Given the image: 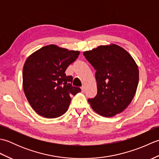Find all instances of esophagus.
I'll use <instances>...</instances> for the list:
<instances>
[{
	"label": "esophagus",
	"mask_w": 159,
	"mask_h": 159,
	"mask_svg": "<svg viewBox=\"0 0 159 159\" xmlns=\"http://www.w3.org/2000/svg\"><path fill=\"white\" fill-rule=\"evenodd\" d=\"M81 90H82V92H85V86H82V87H81Z\"/></svg>",
	"instance_id": "34e87169"
}]
</instances>
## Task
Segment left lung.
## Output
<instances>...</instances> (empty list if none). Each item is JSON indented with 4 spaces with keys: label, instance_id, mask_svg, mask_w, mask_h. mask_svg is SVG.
I'll return each instance as SVG.
<instances>
[{
    "label": "left lung",
    "instance_id": "8db88e82",
    "mask_svg": "<svg viewBox=\"0 0 159 159\" xmlns=\"http://www.w3.org/2000/svg\"><path fill=\"white\" fill-rule=\"evenodd\" d=\"M83 55L96 70L98 93L88 99L92 109L107 117L122 112L133 100L139 83L135 61L115 43L99 46Z\"/></svg>",
    "mask_w": 159,
    "mask_h": 159
}]
</instances>
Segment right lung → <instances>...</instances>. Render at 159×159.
<instances>
[{
    "mask_svg": "<svg viewBox=\"0 0 159 159\" xmlns=\"http://www.w3.org/2000/svg\"><path fill=\"white\" fill-rule=\"evenodd\" d=\"M80 54L55 44L43 46L26 59L22 71L24 92L35 112L46 118L61 116L67 111L70 95L80 92L65 73Z\"/></svg>",
    "mask_w": 159,
    "mask_h": 159,
    "instance_id": "obj_1",
    "label": "right lung"
}]
</instances>
